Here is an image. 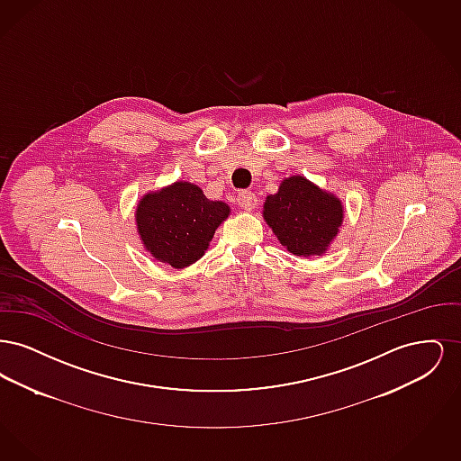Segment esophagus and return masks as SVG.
Returning a JSON list of instances; mask_svg holds the SVG:
<instances>
[{
  "label": "esophagus",
  "instance_id": "obj_1",
  "mask_svg": "<svg viewBox=\"0 0 461 461\" xmlns=\"http://www.w3.org/2000/svg\"><path fill=\"white\" fill-rule=\"evenodd\" d=\"M237 202H239V205H240L241 209L252 211V209L258 205V197H256V194H252V192H249V190H243V192H239Z\"/></svg>",
  "mask_w": 461,
  "mask_h": 461
}]
</instances>
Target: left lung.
Segmentation results:
<instances>
[{"label":"left lung","instance_id":"obj_1","mask_svg":"<svg viewBox=\"0 0 461 461\" xmlns=\"http://www.w3.org/2000/svg\"><path fill=\"white\" fill-rule=\"evenodd\" d=\"M264 221L294 256H321L337 237L344 205L304 176H290L264 202Z\"/></svg>","mask_w":461,"mask_h":461}]
</instances>
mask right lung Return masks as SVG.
I'll list each match as a JSON object with an SVG mask.
<instances>
[{"mask_svg":"<svg viewBox=\"0 0 461 461\" xmlns=\"http://www.w3.org/2000/svg\"><path fill=\"white\" fill-rule=\"evenodd\" d=\"M230 216V205L209 200L197 185L176 181L138 202L136 228L145 249L157 261L176 269L197 263L218 226Z\"/></svg>","mask_w":461,"mask_h":461,"instance_id":"obj_1","label":"right lung"}]
</instances>
